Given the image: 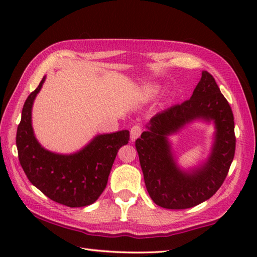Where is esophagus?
<instances>
[{"mask_svg": "<svg viewBox=\"0 0 257 257\" xmlns=\"http://www.w3.org/2000/svg\"><path fill=\"white\" fill-rule=\"evenodd\" d=\"M143 132V128L141 124H134L132 129H130V138H132V141H136V139L141 136V134Z\"/></svg>", "mask_w": 257, "mask_h": 257, "instance_id": "34e87169", "label": "esophagus"}]
</instances>
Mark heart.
<instances>
[{
	"label": "heart",
	"instance_id": "b5f03b06",
	"mask_svg": "<svg viewBox=\"0 0 257 257\" xmlns=\"http://www.w3.org/2000/svg\"><path fill=\"white\" fill-rule=\"evenodd\" d=\"M150 93L153 94V93H154V89H150Z\"/></svg>",
	"mask_w": 257,
	"mask_h": 257
}]
</instances>
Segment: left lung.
<instances>
[{"label": "left lung", "mask_w": 257, "mask_h": 257, "mask_svg": "<svg viewBox=\"0 0 257 257\" xmlns=\"http://www.w3.org/2000/svg\"><path fill=\"white\" fill-rule=\"evenodd\" d=\"M195 118L213 119L216 142L210 158L190 173L180 171L173 160L167 136ZM135 145L153 202L169 210L190 208L211 198L222 186L236 150L232 110L210 72L201 80L189 99L155 114Z\"/></svg>", "instance_id": "8db88e82"}]
</instances>
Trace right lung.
Returning <instances> with one entry per match:
<instances>
[{
	"instance_id": "add662e5",
	"label": "right lung",
	"mask_w": 257,
	"mask_h": 257,
	"mask_svg": "<svg viewBox=\"0 0 257 257\" xmlns=\"http://www.w3.org/2000/svg\"><path fill=\"white\" fill-rule=\"evenodd\" d=\"M45 77L26 99L17 130L18 158L26 176L45 196L69 207L93 204L105 189L120 147L128 144L129 132L98 135L75 154H55L40 145L32 127V107Z\"/></svg>"
}]
</instances>
